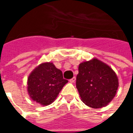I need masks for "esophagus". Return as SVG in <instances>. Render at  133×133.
<instances>
[{
    "label": "esophagus",
    "mask_w": 133,
    "mask_h": 133,
    "mask_svg": "<svg viewBox=\"0 0 133 133\" xmlns=\"http://www.w3.org/2000/svg\"><path fill=\"white\" fill-rule=\"evenodd\" d=\"M76 77H73V78H72L71 79H70V83H74L75 81H76Z\"/></svg>",
    "instance_id": "1"
}]
</instances>
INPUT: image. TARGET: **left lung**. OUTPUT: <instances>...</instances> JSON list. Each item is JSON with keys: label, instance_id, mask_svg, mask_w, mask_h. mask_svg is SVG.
<instances>
[{"label": "left lung", "instance_id": "obj_1", "mask_svg": "<svg viewBox=\"0 0 133 133\" xmlns=\"http://www.w3.org/2000/svg\"><path fill=\"white\" fill-rule=\"evenodd\" d=\"M118 86L115 71L101 60L93 58L80 63L76 88L87 106L94 109L106 107L114 99Z\"/></svg>", "mask_w": 133, "mask_h": 133}]
</instances>
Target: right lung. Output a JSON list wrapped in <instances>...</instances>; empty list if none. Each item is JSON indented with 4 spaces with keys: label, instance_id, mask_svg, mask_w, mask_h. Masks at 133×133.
Listing matches in <instances>:
<instances>
[{
    "label": "right lung",
    "instance_id": "obj_1",
    "mask_svg": "<svg viewBox=\"0 0 133 133\" xmlns=\"http://www.w3.org/2000/svg\"><path fill=\"white\" fill-rule=\"evenodd\" d=\"M68 81L52 63H43L36 67L27 79V91L34 102L47 106L55 100Z\"/></svg>",
    "mask_w": 133,
    "mask_h": 133
}]
</instances>
